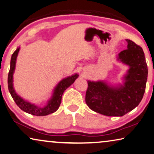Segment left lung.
Returning a JSON list of instances; mask_svg holds the SVG:
<instances>
[{
	"label": "left lung",
	"instance_id": "1",
	"mask_svg": "<svg viewBox=\"0 0 154 154\" xmlns=\"http://www.w3.org/2000/svg\"><path fill=\"white\" fill-rule=\"evenodd\" d=\"M128 49L116 60L128 66L123 84L112 85L99 80H88L86 103L92 110L108 116H122L138 106L145 91L148 68L145 53L140 46L126 40Z\"/></svg>",
	"mask_w": 154,
	"mask_h": 154
}]
</instances>
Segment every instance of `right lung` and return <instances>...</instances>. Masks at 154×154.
<instances>
[{
	"mask_svg": "<svg viewBox=\"0 0 154 154\" xmlns=\"http://www.w3.org/2000/svg\"><path fill=\"white\" fill-rule=\"evenodd\" d=\"M20 47L17 48V49L14 51L13 54L11 55V62H10V69L8 74V88L9 91L10 92L12 98L14 100L19 108L24 112L29 113L32 115L35 116H46L48 114H52L57 110L60 106L61 101H62V97L64 92L67 89L68 87L75 82L77 78L79 77V75L77 73L68 76L61 80L58 83L57 86L55 87L54 90L53 91L52 96L48 100L47 103L45 106H39L38 105L34 103H31L26 100L24 99L17 94L15 89L14 88V73L15 71L16 60L18 57Z\"/></svg>",
	"mask_w": 154,
	"mask_h": 154,
	"instance_id": "obj_1",
	"label": "right lung"
}]
</instances>
